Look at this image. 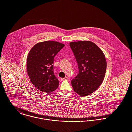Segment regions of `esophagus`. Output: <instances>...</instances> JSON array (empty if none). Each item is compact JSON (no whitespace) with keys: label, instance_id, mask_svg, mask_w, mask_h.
Wrapping results in <instances>:
<instances>
[{"label":"esophagus","instance_id":"obj_1","mask_svg":"<svg viewBox=\"0 0 132 132\" xmlns=\"http://www.w3.org/2000/svg\"><path fill=\"white\" fill-rule=\"evenodd\" d=\"M68 79V77H65V78H61V81H64V80H67Z\"/></svg>","mask_w":132,"mask_h":132}]
</instances>
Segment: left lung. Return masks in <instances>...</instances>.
Returning <instances> with one entry per match:
<instances>
[{
	"label": "left lung",
	"instance_id": "1",
	"mask_svg": "<svg viewBox=\"0 0 132 132\" xmlns=\"http://www.w3.org/2000/svg\"><path fill=\"white\" fill-rule=\"evenodd\" d=\"M77 62L79 74L71 81L74 90L80 96L96 91L104 79L107 62L100 48L90 41L70 43Z\"/></svg>",
	"mask_w": 132,
	"mask_h": 132
}]
</instances>
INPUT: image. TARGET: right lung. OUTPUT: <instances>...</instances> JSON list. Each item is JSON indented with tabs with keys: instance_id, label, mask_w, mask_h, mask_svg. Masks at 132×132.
<instances>
[{
	"instance_id": "add662e5",
	"label": "right lung",
	"mask_w": 132,
	"mask_h": 132,
	"mask_svg": "<svg viewBox=\"0 0 132 132\" xmlns=\"http://www.w3.org/2000/svg\"><path fill=\"white\" fill-rule=\"evenodd\" d=\"M64 45L47 40L37 43L27 58V71L30 81L39 90L50 93L58 87L59 81L54 74V58Z\"/></svg>"
}]
</instances>
